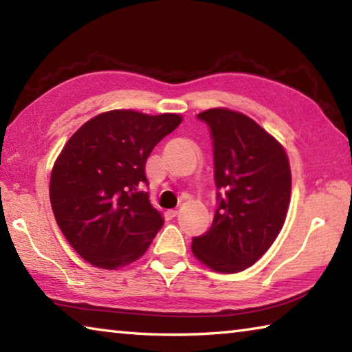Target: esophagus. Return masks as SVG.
<instances>
[{
    "mask_svg": "<svg viewBox=\"0 0 352 352\" xmlns=\"http://www.w3.org/2000/svg\"><path fill=\"white\" fill-rule=\"evenodd\" d=\"M164 216H166V219H168V220H172L174 217H177V211L175 210H169V211H166Z\"/></svg>",
    "mask_w": 352,
    "mask_h": 352,
    "instance_id": "esophagus-1",
    "label": "esophagus"
}]
</instances>
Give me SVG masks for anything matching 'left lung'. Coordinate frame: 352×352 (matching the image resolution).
Segmentation results:
<instances>
[{
	"label": "left lung",
	"mask_w": 352,
	"mask_h": 352,
	"mask_svg": "<svg viewBox=\"0 0 352 352\" xmlns=\"http://www.w3.org/2000/svg\"><path fill=\"white\" fill-rule=\"evenodd\" d=\"M210 127L217 210L211 228L192 237V253L220 273L253 265L281 231L292 175L283 146L252 118L228 109L197 115Z\"/></svg>",
	"instance_id": "left-lung-1"
}]
</instances>
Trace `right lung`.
Returning <instances> with one entry per match:
<instances>
[{
    "label": "right lung",
    "instance_id": "obj_1",
    "mask_svg": "<svg viewBox=\"0 0 352 352\" xmlns=\"http://www.w3.org/2000/svg\"><path fill=\"white\" fill-rule=\"evenodd\" d=\"M174 113L111 110L71 136L52 168L50 199L69 245L94 267L140 259L164 223L142 186L153 147L180 126Z\"/></svg>",
    "mask_w": 352,
    "mask_h": 352
}]
</instances>
